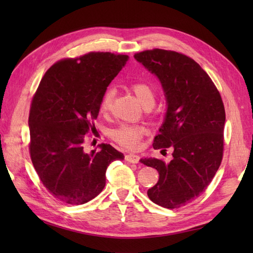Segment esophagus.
Returning a JSON list of instances; mask_svg holds the SVG:
<instances>
[{
  "label": "esophagus",
  "instance_id": "34e87169",
  "mask_svg": "<svg viewBox=\"0 0 253 253\" xmlns=\"http://www.w3.org/2000/svg\"><path fill=\"white\" fill-rule=\"evenodd\" d=\"M125 160L127 161V162L129 163H132V164H137L139 162V160H140V158H139V155L137 154H127L125 155Z\"/></svg>",
  "mask_w": 253,
  "mask_h": 253
}]
</instances>
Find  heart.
I'll use <instances>...</instances> for the list:
<instances>
[{"mask_svg": "<svg viewBox=\"0 0 253 253\" xmlns=\"http://www.w3.org/2000/svg\"><path fill=\"white\" fill-rule=\"evenodd\" d=\"M130 89L132 92L135 93L136 98L140 102V104L144 109H151L155 103V90L151 84L148 83H135L131 84ZM113 96L114 92L112 89L106 90L104 94L102 95V99L100 102V110L101 112H107L110 110ZM144 128L141 126H135V125H121L117 127L116 129L113 130L112 137L114 140L120 143L121 146L125 147L127 149H135L138 147L139 142H140L141 138L143 137Z\"/></svg>", "mask_w": 253, "mask_h": 253, "instance_id": "obj_1", "label": "heart"}]
</instances>
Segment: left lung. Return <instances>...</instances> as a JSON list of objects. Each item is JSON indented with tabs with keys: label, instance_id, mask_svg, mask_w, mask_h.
<instances>
[{
	"label": "left lung",
	"instance_id": "obj_1",
	"mask_svg": "<svg viewBox=\"0 0 253 253\" xmlns=\"http://www.w3.org/2000/svg\"><path fill=\"white\" fill-rule=\"evenodd\" d=\"M133 56L157 75L168 101L165 121L153 148L174 149L169 163L162 159L141 160L159 171V180L148 190V197L163 208H180L207 189L221 165L225 125L222 96L209 75L189 56L162 49Z\"/></svg>",
	"mask_w": 253,
	"mask_h": 253
}]
</instances>
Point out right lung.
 Instances as JSON below:
<instances>
[{
	"label": "right lung",
	"mask_w": 253,
	"mask_h": 253,
	"mask_svg": "<svg viewBox=\"0 0 253 253\" xmlns=\"http://www.w3.org/2000/svg\"><path fill=\"white\" fill-rule=\"evenodd\" d=\"M129 56L90 52L52 65L32 96L29 152L51 195L64 203L84 204L103 190L107 166L124 154L110 144L85 153V135L94 131L107 85Z\"/></svg>",
	"instance_id": "add662e5"
}]
</instances>
